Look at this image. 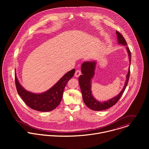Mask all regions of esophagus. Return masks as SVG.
Segmentation results:
<instances>
[{"label":"esophagus","mask_w":149,"mask_h":149,"mask_svg":"<svg viewBox=\"0 0 149 149\" xmlns=\"http://www.w3.org/2000/svg\"><path fill=\"white\" fill-rule=\"evenodd\" d=\"M81 74V70H80L78 69V70H77L75 72V74H74L75 77H79Z\"/></svg>","instance_id":"1"}]
</instances>
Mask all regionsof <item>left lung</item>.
I'll use <instances>...</instances> for the list:
<instances>
[{
    "label": "left lung",
    "instance_id": "8db88e82",
    "mask_svg": "<svg viewBox=\"0 0 149 149\" xmlns=\"http://www.w3.org/2000/svg\"><path fill=\"white\" fill-rule=\"evenodd\" d=\"M116 35L118 38V43L119 44L123 45L124 46H126L127 42L123 37V36L118 31H116ZM126 49L127 51L128 55L129 57V61L130 63H131V52L128 47H126ZM96 61H85L84 62L81 67L82 75H80L79 77V85L80 86L81 91L82 93L83 99L85 105L88 107L89 108L94 110V111H103L111 107L114 106L120 99V97L122 96V94L123 93L127 85L130 71V65L129 66L128 73L126 76V80L125 83V85L122 90L120 92L115 96L114 97L103 102H101L98 101L95 99V97L92 95L91 91V80L95 74V68H96Z\"/></svg>",
    "mask_w": 149,
    "mask_h": 149
}]
</instances>
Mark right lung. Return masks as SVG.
<instances>
[{"mask_svg": "<svg viewBox=\"0 0 149 149\" xmlns=\"http://www.w3.org/2000/svg\"><path fill=\"white\" fill-rule=\"evenodd\" d=\"M74 73V69L69 71L55 85L42 93H34L26 91L20 84L15 73V81L17 90L22 100L30 108L41 112L51 111L60 104L64 88Z\"/></svg>", "mask_w": 149, "mask_h": 149, "instance_id": "1", "label": "right lung"}]
</instances>
